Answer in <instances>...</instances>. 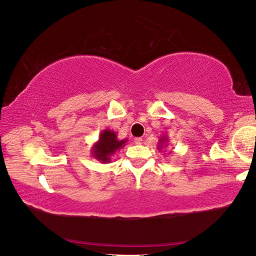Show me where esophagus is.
I'll list each match as a JSON object with an SVG mask.
<instances>
[{
    "mask_svg": "<svg viewBox=\"0 0 256 256\" xmlns=\"http://www.w3.org/2000/svg\"><path fill=\"white\" fill-rule=\"evenodd\" d=\"M142 142H144V140H142V138H134V144H136L140 146V144H142Z\"/></svg>",
    "mask_w": 256,
    "mask_h": 256,
    "instance_id": "obj_1",
    "label": "esophagus"
}]
</instances>
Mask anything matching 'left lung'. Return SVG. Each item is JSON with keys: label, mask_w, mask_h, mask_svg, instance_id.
I'll return each instance as SVG.
<instances>
[{"label": "left lung", "mask_w": 256, "mask_h": 256, "mask_svg": "<svg viewBox=\"0 0 256 256\" xmlns=\"http://www.w3.org/2000/svg\"><path fill=\"white\" fill-rule=\"evenodd\" d=\"M168 140H170V138H167V136H164V134H162V136H159L157 149L159 151H162L164 150H164H166L167 146H168Z\"/></svg>", "instance_id": "left-lung-1"}]
</instances>
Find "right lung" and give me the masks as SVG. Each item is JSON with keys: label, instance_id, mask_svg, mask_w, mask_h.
<instances>
[{"label": "right lung", "instance_id": "right-lung-1", "mask_svg": "<svg viewBox=\"0 0 256 256\" xmlns=\"http://www.w3.org/2000/svg\"><path fill=\"white\" fill-rule=\"evenodd\" d=\"M128 142V138L118 140V134L112 130H102L97 142H94L92 148V156L102 162V164H108L112 162V157L120 148H123Z\"/></svg>", "mask_w": 256, "mask_h": 256}]
</instances>
